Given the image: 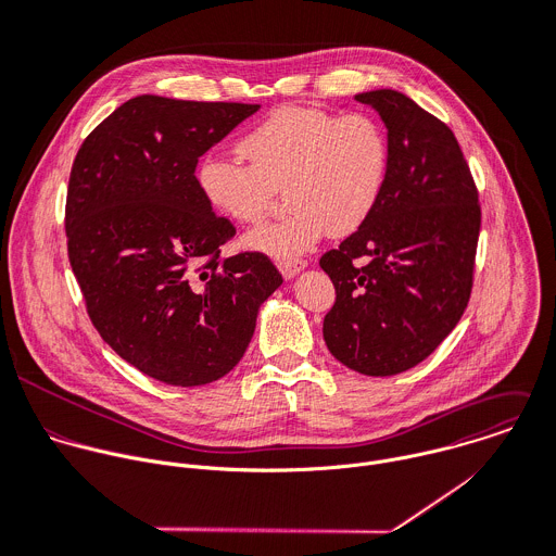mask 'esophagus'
<instances>
[{"label":"esophagus","instance_id":"34e87169","mask_svg":"<svg viewBox=\"0 0 556 556\" xmlns=\"http://www.w3.org/2000/svg\"><path fill=\"white\" fill-rule=\"evenodd\" d=\"M305 266H307L305 260H283V262L277 264V268L281 270L283 279H294Z\"/></svg>","mask_w":556,"mask_h":556}]
</instances>
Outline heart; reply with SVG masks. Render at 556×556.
<instances>
[{
	"label": "heart",
	"mask_w": 556,
	"mask_h": 556,
	"mask_svg": "<svg viewBox=\"0 0 556 556\" xmlns=\"http://www.w3.org/2000/svg\"><path fill=\"white\" fill-rule=\"evenodd\" d=\"M240 153L249 164L216 153L203 157L199 190L220 216L249 225L283 186L290 212L242 238L249 251L279 262L307 253L327 229L333 236L355 231L375 210L388 173L386 134L362 112L338 116L283 105L240 140Z\"/></svg>",
	"instance_id": "obj_1"
}]
</instances>
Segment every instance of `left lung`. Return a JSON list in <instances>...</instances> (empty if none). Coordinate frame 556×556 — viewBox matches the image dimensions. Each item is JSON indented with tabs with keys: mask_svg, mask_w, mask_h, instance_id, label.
I'll return each instance as SVG.
<instances>
[{
	"mask_svg": "<svg viewBox=\"0 0 556 556\" xmlns=\"http://www.w3.org/2000/svg\"><path fill=\"white\" fill-rule=\"evenodd\" d=\"M355 101L388 129V173L370 216L320 257L338 294L323 336L346 368L392 377L457 327L472 290L481 207L448 125L392 88Z\"/></svg>",
	"mask_w": 556,
	"mask_h": 556,
	"instance_id": "1",
	"label": "left lung"
}]
</instances>
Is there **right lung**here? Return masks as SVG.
<instances>
[{"mask_svg": "<svg viewBox=\"0 0 556 556\" xmlns=\"http://www.w3.org/2000/svg\"><path fill=\"white\" fill-rule=\"evenodd\" d=\"M257 110L140 94L88 134L71 168L64 225L88 316L118 357L166 386L233 370L283 283L262 253L218 262L236 229L194 177L199 157Z\"/></svg>", "mask_w": 556, "mask_h": 556, "instance_id": "right-lung-1", "label": "right lung"}]
</instances>
